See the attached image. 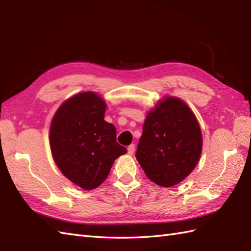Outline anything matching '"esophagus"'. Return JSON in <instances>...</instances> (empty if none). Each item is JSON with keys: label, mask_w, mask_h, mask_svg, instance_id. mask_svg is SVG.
Returning <instances> with one entry per match:
<instances>
[{"label": "esophagus", "mask_w": 251, "mask_h": 251, "mask_svg": "<svg viewBox=\"0 0 251 251\" xmlns=\"http://www.w3.org/2000/svg\"><path fill=\"white\" fill-rule=\"evenodd\" d=\"M127 151H128L129 155H131V154H134V152H135V145H130L128 148H127Z\"/></svg>", "instance_id": "obj_1"}]
</instances>
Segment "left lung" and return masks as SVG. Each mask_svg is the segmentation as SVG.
Wrapping results in <instances>:
<instances>
[{
    "mask_svg": "<svg viewBox=\"0 0 251 251\" xmlns=\"http://www.w3.org/2000/svg\"><path fill=\"white\" fill-rule=\"evenodd\" d=\"M201 148V127L189 105L165 97L149 111L136 158L152 182L170 188L193 172Z\"/></svg>",
    "mask_w": 251,
    "mask_h": 251,
    "instance_id": "left-lung-1",
    "label": "left lung"
}]
</instances>
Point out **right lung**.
Segmentation results:
<instances>
[{
	"label": "right lung",
	"instance_id": "1",
	"mask_svg": "<svg viewBox=\"0 0 251 251\" xmlns=\"http://www.w3.org/2000/svg\"><path fill=\"white\" fill-rule=\"evenodd\" d=\"M105 108L98 94L79 93L66 100L51 120L54 161L65 177L84 190L102 183L115 159L127 152L116 142L114 125L104 121Z\"/></svg>",
	"mask_w": 251,
	"mask_h": 251
}]
</instances>
